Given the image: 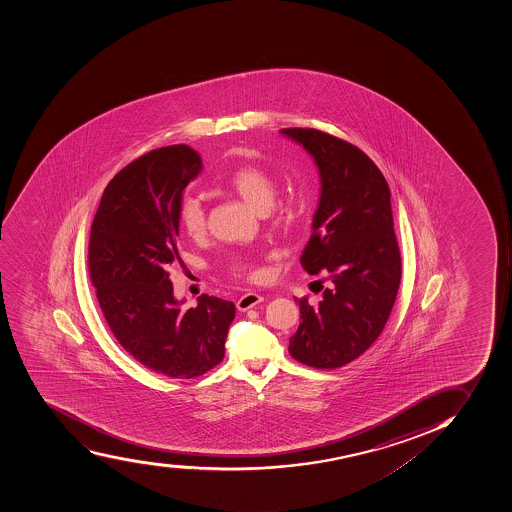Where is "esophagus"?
Wrapping results in <instances>:
<instances>
[{
  "mask_svg": "<svg viewBox=\"0 0 512 512\" xmlns=\"http://www.w3.org/2000/svg\"><path fill=\"white\" fill-rule=\"evenodd\" d=\"M263 295L256 294V292H248V294L241 295L238 302H236V309L244 310L253 309L256 305L261 304L263 302Z\"/></svg>",
  "mask_w": 512,
  "mask_h": 512,
  "instance_id": "esophagus-1",
  "label": "esophagus"
}]
</instances>
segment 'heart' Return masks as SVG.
Wrapping results in <instances>:
<instances>
[{
  "mask_svg": "<svg viewBox=\"0 0 512 512\" xmlns=\"http://www.w3.org/2000/svg\"><path fill=\"white\" fill-rule=\"evenodd\" d=\"M226 185L259 213L268 212L276 197V182L268 172L259 167H238L231 172ZM179 221L187 235L192 238L202 236L207 228V217L202 202L195 197H185L180 203ZM235 268L251 279H258L261 276V271L248 263H236Z\"/></svg>",
  "mask_w": 512,
  "mask_h": 512,
  "instance_id": "obj_1",
  "label": "heart"
}]
</instances>
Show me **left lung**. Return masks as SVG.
Masks as SVG:
<instances>
[{
	"label": "left lung",
	"instance_id": "left-lung-1",
	"mask_svg": "<svg viewBox=\"0 0 512 512\" xmlns=\"http://www.w3.org/2000/svg\"><path fill=\"white\" fill-rule=\"evenodd\" d=\"M282 136L309 152L320 175L312 235L300 263L327 277L317 307L299 300L300 322L289 343L294 360L333 369L363 355L383 332L401 284V253L391 192L378 166L353 144L318 129Z\"/></svg>",
	"mask_w": 512,
	"mask_h": 512
}]
</instances>
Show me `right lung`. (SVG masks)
<instances>
[{
	"instance_id": "right-lung-1",
	"label": "right lung",
	"mask_w": 512,
	"mask_h": 512,
	"mask_svg": "<svg viewBox=\"0 0 512 512\" xmlns=\"http://www.w3.org/2000/svg\"><path fill=\"white\" fill-rule=\"evenodd\" d=\"M202 171L185 144L154 149L111 179L93 218L88 268L98 304L120 345L167 378L192 379L225 356L235 304L203 294L182 309L169 266L179 259V208Z\"/></svg>"
}]
</instances>
